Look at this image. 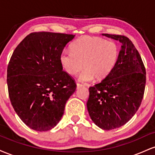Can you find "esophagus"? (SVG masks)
Returning a JSON list of instances; mask_svg holds the SVG:
<instances>
[{
  "mask_svg": "<svg viewBox=\"0 0 155 155\" xmlns=\"http://www.w3.org/2000/svg\"><path fill=\"white\" fill-rule=\"evenodd\" d=\"M76 85H77V89H79L80 87H83V84H80V83H77V84H76Z\"/></svg>",
  "mask_w": 155,
  "mask_h": 155,
  "instance_id": "esophagus-1",
  "label": "esophagus"
}]
</instances>
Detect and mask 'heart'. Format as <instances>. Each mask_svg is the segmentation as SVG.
I'll return each mask as SVG.
<instances>
[{"instance_id":"obj_1","label":"heart","mask_w":155,"mask_h":155,"mask_svg":"<svg viewBox=\"0 0 155 155\" xmlns=\"http://www.w3.org/2000/svg\"><path fill=\"white\" fill-rule=\"evenodd\" d=\"M71 50H64L60 60L64 70L70 75H76L82 69L79 80L89 82L94 78L102 80L114 68L119 58V48L114 42L98 37L83 36L76 39Z\"/></svg>"}]
</instances>
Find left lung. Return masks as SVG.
<instances>
[{
    "label": "left lung",
    "mask_w": 155,
    "mask_h": 155,
    "mask_svg": "<svg viewBox=\"0 0 155 155\" xmlns=\"http://www.w3.org/2000/svg\"><path fill=\"white\" fill-rule=\"evenodd\" d=\"M118 40L122 49L114 68L107 77L90 87L87 106L90 118L101 129L124 125L141 104L146 85V68L134 44L122 35L102 34Z\"/></svg>",
    "instance_id": "8db88e82"
}]
</instances>
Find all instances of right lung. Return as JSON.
Segmentation results:
<instances>
[{"label": "right lung", "mask_w": 155, "mask_h": 155, "mask_svg": "<svg viewBox=\"0 0 155 155\" xmlns=\"http://www.w3.org/2000/svg\"><path fill=\"white\" fill-rule=\"evenodd\" d=\"M75 35L35 32L28 35L12 54L7 68L11 104L19 118L36 131L52 129L61 120L76 84L63 71L64 47Z\"/></svg>", "instance_id": "add662e5"}]
</instances>
